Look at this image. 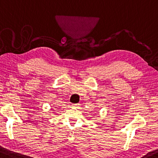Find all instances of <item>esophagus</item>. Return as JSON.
<instances>
[{"label":"esophagus","instance_id":"esophagus-1","mask_svg":"<svg viewBox=\"0 0 158 158\" xmlns=\"http://www.w3.org/2000/svg\"><path fill=\"white\" fill-rule=\"evenodd\" d=\"M79 106V103H77V104H73L72 105V106L73 107H77V106Z\"/></svg>","mask_w":158,"mask_h":158}]
</instances>
